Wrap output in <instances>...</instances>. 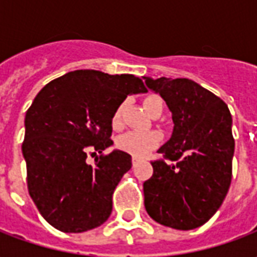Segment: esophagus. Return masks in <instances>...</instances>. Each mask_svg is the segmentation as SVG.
Segmentation results:
<instances>
[{
	"mask_svg": "<svg viewBox=\"0 0 257 257\" xmlns=\"http://www.w3.org/2000/svg\"><path fill=\"white\" fill-rule=\"evenodd\" d=\"M139 161L140 160L138 158V157H132V164H134V165H136V164H138Z\"/></svg>",
	"mask_w": 257,
	"mask_h": 257,
	"instance_id": "34e87169",
	"label": "esophagus"
}]
</instances>
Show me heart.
Here are the masks:
<instances>
[{
    "label": "heart",
    "mask_w": 257,
    "mask_h": 257,
    "mask_svg": "<svg viewBox=\"0 0 257 257\" xmlns=\"http://www.w3.org/2000/svg\"><path fill=\"white\" fill-rule=\"evenodd\" d=\"M162 106V100L156 95L146 96L143 100V107L150 114L157 106ZM122 110L123 106H119L114 110L111 115V126L114 129H119L122 126ZM162 136L158 131H132L128 134L119 136L117 139V147L123 153H128L134 157H145L149 153L158 147L161 143Z\"/></svg>",
    "instance_id": "obj_1"
}]
</instances>
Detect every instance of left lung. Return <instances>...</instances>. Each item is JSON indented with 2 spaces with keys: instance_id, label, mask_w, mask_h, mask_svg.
I'll use <instances>...</instances> for the list:
<instances>
[{
  "instance_id": "obj_1",
  "label": "left lung",
  "mask_w": 257,
  "mask_h": 257,
  "mask_svg": "<svg viewBox=\"0 0 257 257\" xmlns=\"http://www.w3.org/2000/svg\"><path fill=\"white\" fill-rule=\"evenodd\" d=\"M172 111V138L162 146L164 160L151 162L143 183L151 219L176 230H193L215 215L232 176L231 114L224 101L187 78H146Z\"/></svg>"
}]
</instances>
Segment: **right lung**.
<instances>
[{
    "label": "right lung",
    "mask_w": 257,
    "mask_h": 257,
    "mask_svg": "<svg viewBox=\"0 0 257 257\" xmlns=\"http://www.w3.org/2000/svg\"><path fill=\"white\" fill-rule=\"evenodd\" d=\"M147 92L139 77L75 70L42 88L26 112L22 151L27 189L45 220L63 232H84L108 219L112 193L132 167L114 150L111 115L131 93ZM99 156L95 164L87 154Z\"/></svg>",
    "instance_id": "obj_1"
}]
</instances>
